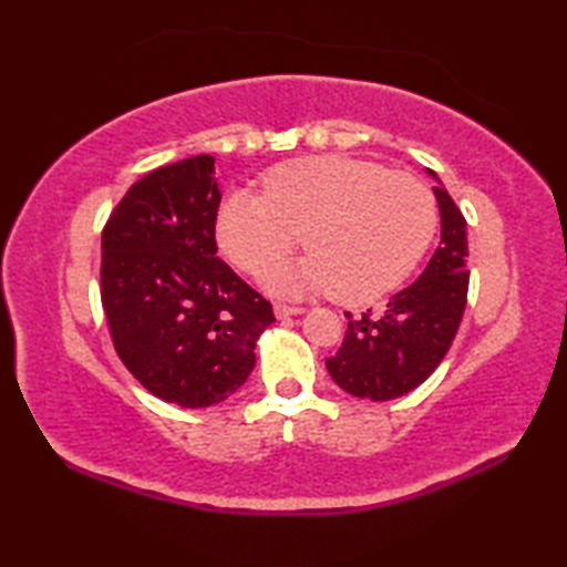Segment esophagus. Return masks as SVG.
<instances>
[{"mask_svg": "<svg viewBox=\"0 0 567 567\" xmlns=\"http://www.w3.org/2000/svg\"><path fill=\"white\" fill-rule=\"evenodd\" d=\"M302 307H287V305H275V315L277 319H287V317H297L302 315Z\"/></svg>", "mask_w": 567, "mask_h": 567, "instance_id": "obj_1", "label": "esophagus"}]
</instances>
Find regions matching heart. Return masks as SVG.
<instances>
[{"instance_id":"b5f03b06","label":"heart","mask_w":567,"mask_h":567,"mask_svg":"<svg viewBox=\"0 0 567 567\" xmlns=\"http://www.w3.org/2000/svg\"><path fill=\"white\" fill-rule=\"evenodd\" d=\"M436 224V199L419 177L321 155L275 167L262 192H231L216 216V240L228 260L256 277L272 272L305 240L315 256L277 277V287L336 290L343 302L365 305L406 280Z\"/></svg>"}]
</instances>
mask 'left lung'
Segmentation results:
<instances>
[{
	"mask_svg": "<svg viewBox=\"0 0 567 567\" xmlns=\"http://www.w3.org/2000/svg\"><path fill=\"white\" fill-rule=\"evenodd\" d=\"M433 195L441 212V244L426 270L396 292L382 315L368 309L353 319L346 311L343 343L327 358V368L348 394L388 402L412 392L439 368L461 327L470 282L465 216L443 187H433Z\"/></svg>",
	"mask_w": 567,
	"mask_h": 567,
	"instance_id": "8db88e82",
	"label": "left lung"
}]
</instances>
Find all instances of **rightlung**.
Listing matches in <instances>:
<instances>
[{"mask_svg":"<svg viewBox=\"0 0 567 567\" xmlns=\"http://www.w3.org/2000/svg\"><path fill=\"white\" fill-rule=\"evenodd\" d=\"M212 155L143 175L102 231V307L126 370L163 402L212 406L256 365L272 305L216 256Z\"/></svg>","mask_w":567,"mask_h":567,"instance_id":"right-lung-1","label":"right lung"}]
</instances>
